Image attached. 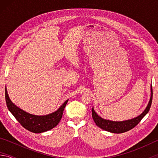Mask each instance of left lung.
I'll return each instance as SVG.
<instances>
[{"instance_id":"1","label":"left lung","mask_w":158,"mask_h":158,"mask_svg":"<svg viewBox=\"0 0 158 158\" xmlns=\"http://www.w3.org/2000/svg\"><path fill=\"white\" fill-rule=\"evenodd\" d=\"M152 99H153V89H152V85H151V98H150V100L148 102V105H147L146 109H144V111L140 115H139L138 116L123 121H110V120L105 119L99 116L94 110V108L93 107V118L94 120L95 124L97 125L99 127L101 128V129L111 133H123L135 127L136 125L141 121V120L148 114V112L149 111V109L151 108V106Z\"/></svg>"}]
</instances>
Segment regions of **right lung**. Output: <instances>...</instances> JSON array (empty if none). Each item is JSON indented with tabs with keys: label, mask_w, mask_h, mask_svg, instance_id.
I'll return each mask as SVG.
<instances>
[{
	"label": "right lung",
	"mask_w": 158,
	"mask_h": 158,
	"mask_svg": "<svg viewBox=\"0 0 158 158\" xmlns=\"http://www.w3.org/2000/svg\"><path fill=\"white\" fill-rule=\"evenodd\" d=\"M5 100L8 110L11 112L17 121L25 129L34 133L47 132L56 126L62 118L64 109L68 102V100H67L58 109V110L53 113L44 116H37V115L29 114L15 105L9 98L6 87H5Z\"/></svg>",
	"instance_id": "add662e5"
}]
</instances>
